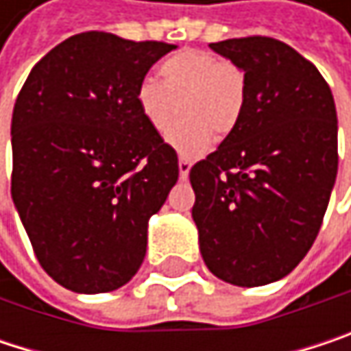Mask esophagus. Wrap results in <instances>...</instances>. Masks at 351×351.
<instances>
[{"label":"esophagus","mask_w":351,"mask_h":351,"mask_svg":"<svg viewBox=\"0 0 351 351\" xmlns=\"http://www.w3.org/2000/svg\"><path fill=\"white\" fill-rule=\"evenodd\" d=\"M189 171H191V160H186V158H178V175H180L182 180H186Z\"/></svg>","instance_id":"obj_1"}]
</instances>
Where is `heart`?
Returning a JSON list of instances; mask_svg holds the SVG:
<instances>
[{
  "label": "heart",
  "mask_w": 351,
  "mask_h": 351,
  "mask_svg": "<svg viewBox=\"0 0 351 351\" xmlns=\"http://www.w3.org/2000/svg\"><path fill=\"white\" fill-rule=\"evenodd\" d=\"M160 81L146 77L136 87L140 115L156 134H169L180 156H199L211 142L228 138L242 121L247 101L245 73L234 62L203 50H180L160 64Z\"/></svg>",
  "instance_id": "1"
}]
</instances>
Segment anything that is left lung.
Listing matches in <instances>:
<instances>
[{
    "label": "left lung",
    "mask_w": 351,
    "mask_h": 351,
    "mask_svg": "<svg viewBox=\"0 0 351 351\" xmlns=\"http://www.w3.org/2000/svg\"><path fill=\"white\" fill-rule=\"evenodd\" d=\"M245 73L238 128L191 173L207 268L236 287L287 276L315 242L337 176V113L313 62L289 44L211 42Z\"/></svg>",
    "instance_id": "left-lung-1"
}]
</instances>
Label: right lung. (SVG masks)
<instances>
[{"instance_id":"obj_1","label":"right lung","mask_w":351,"mask_h":351,"mask_svg":"<svg viewBox=\"0 0 351 351\" xmlns=\"http://www.w3.org/2000/svg\"><path fill=\"white\" fill-rule=\"evenodd\" d=\"M175 48L75 34L36 62L16 99L12 199L40 266L69 291H115L144 262L178 158L140 115L136 87Z\"/></svg>"}]
</instances>
